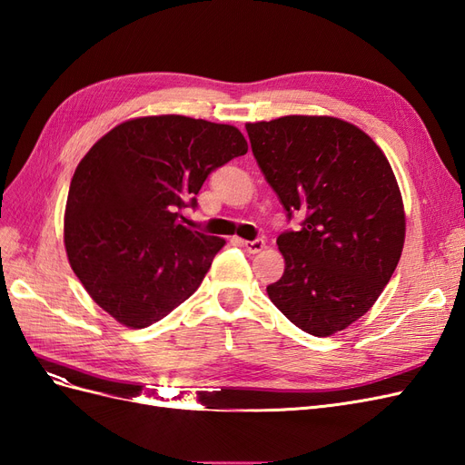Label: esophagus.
I'll use <instances>...</instances> for the list:
<instances>
[{"label":"esophagus","instance_id":"34e87169","mask_svg":"<svg viewBox=\"0 0 465 465\" xmlns=\"http://www.w3.org/2000/svg\"><path fill=\"white\" fill-rule=\"evenodd\" d=\"M242 244L250 252V254H258V252H262L265 248L263 238H256V241H244Z\"/></svg>","mask_w":465,"mask_h":465}]
</instances>
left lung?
Listing matches in <instances>:
<instances>
[{
	"label": "left lung",
	"instance_id": "8db88e82",
	"mask_svg": "<svg viewBox=\"0 0 465 465\" xmlns=\"http://www.w3.org/2000/svg\"><path fill=\"white\" fill-rule=\"evenodd\" d=\"M252 153L291 221L277 246L285 273L272 302L302 331L328 337L371 311L400 262L405 213L384 153L330 116L246 124Z\"/></svg>",
	"mask_w": 465,
	"mask_h": 465
}]
</instances>
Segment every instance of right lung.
Segmentation results:
<instances>
[{"label":"right lung","mask_w":465,"mask_h":465,"mask_svg":"<svg viewBox=\"0 0 465 465\" xmlns=\"http://www.w3.org/2000/svg\"><path fill=\"white\" fill-rule=\"evenodd\" d=\"M246 151L234 125L176 114L98 139L72 178L64 242L103 311L142 330L192 297L224 241L186 227L180 211L198 207L207 176Z\"/></svg>","instance_id":"obj_1"}]
</instances>
